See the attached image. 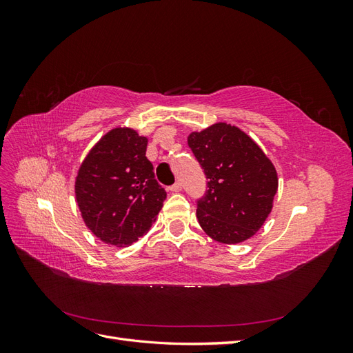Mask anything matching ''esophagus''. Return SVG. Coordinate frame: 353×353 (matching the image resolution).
I'll return each mask as SVG.
<instances>
[{"label":"esophagus","instance_id":"esophagus-1","mask_svg":"<svg viewBox=\"0 0 353 353\" xmlns=\"http://www.w3.org/2000/svg\"><path fill=\"white\" fill-rule=\"evenodd\" d=\"M169 190H170V191H174V193H178V191L183 190V184H181L179 181H176V183H175L174 185H170V187H169Z\"/></svg>","mask_w":353,"mask_h":353}]
</instances>
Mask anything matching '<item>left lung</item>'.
Returning <instances> with one entry per match:
<instances>
[{"label": "left lung", "mask_w": 353, "mask_h": 353, "mask_svg": "<svg viewBox=\"0 0 353 353\" xmlns=\"http://www.w3.org/2000/svg\"><path fill=\"white\" fill-rule=\"evenodd\" d=\"M188 147L209 179L205 196L197 200L200 227L225 244L254 236L279 188L271 160L248 134L222 122L191 132Z\"/></svg>", "instance_id": "obj_1"}]
</instances>
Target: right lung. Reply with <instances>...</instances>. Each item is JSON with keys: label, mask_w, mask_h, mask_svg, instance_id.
<instances>
[{"label": "right lung", "mask_w": 353, "mask_h": 353, "mask_svg": "<svg viewBox=\"0 0 353 353\" xmlns=\"http://www.w3.org/2000/svg\"><path fill=\"white\" fill-rule=\"evenodd\" d=\"M145 150V137L131 128H114L91 148L78 170L74 194L85 225L117 248L147 234L166 199Z\"/></svg>", "instance_id": "add662e5"}]
</instances>
